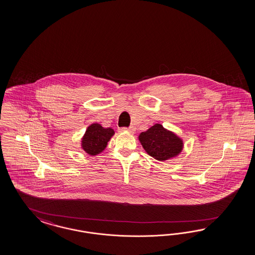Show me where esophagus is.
I'll return each mask as SVG.
<instances>
[{"label": "esophagus", "instance_id": "esophagus-1", "mask_svg": "<svg viewBox=\"0 0 255 255\" xmlns=\"http://www.w3.org/2000/svg\"><path fill=\"white\" fill-rule=\"evenodd\" d=\"M134 130H135L134 126H131V127H129V128H125V127H124V128H121V129H120V131H130V132H133Z\"/></svg>", "mask_w": 255, "mask_h": 255}]
</instances>
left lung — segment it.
I'll use <instances>...</instances> for the list:
<instances>
[{"instance_id":"obj_1","label":"left lung","mask_w":255,"mask_h":255,"mask_svg":"<svg viewBox=\"0 0 255 255\" xmlns=\"http://www.w3.org/2000/svg\"><path fill=\"white\" fill-rule=\"evenodd\" d=\"M144 149L158 161H165L180 153L183 147L182 140L174 132L167 131L161 124H155L139 135Z\"/></svg>"}]
</instances>
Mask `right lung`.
<instances>
[{
  "label": "right lung",
  "instance_id": "1",
  "mask_svg": "<svg viewBox=\"0 0 255 255\" xmlns=\"http://www.w3.org/2000/svg\"><path fill=\"white\" fill-rule=\"evenodd\" d=\"M113 134L114 130L111 128H104L99 124H92L82 138V148L90 155L98 154L106 148Z\"/></svg>",
  "mask_w": 255,
  "mask_h": 255
}]
</instances>
